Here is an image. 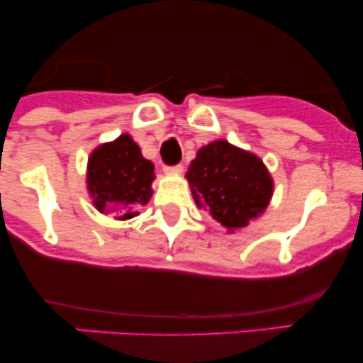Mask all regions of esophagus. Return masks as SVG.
I'll use <instances>...</instances> for the list:
<instances>
[{
  "mask_svg": "<svg viewBox=\"0 0 363 363\" xmlns=\"http://www.w3.org/2000/svg\"><path fill=\"white\" fill-rule=\"evenodd\" d=\"M184 167L182 165H174V167H164L165 174H170V176H181Z\"/></svg>",
  "mask_w": 363,
  "mask_h": 363,
  "instance_id": "obj_1",
  "label": "esophagus"
}]
</instances>
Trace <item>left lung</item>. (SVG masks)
Returning <instances> with one entry per match:
<instances>
[{
  "mask_svg": "<svg viewBox=\"0 0 363 363\" xmlns=\"http://www.w3.org/2000/svg\"><path fill=\"white\" fill-rule=\"evenodd\" d=\"M186 179L196 206L208 211L228 232L247 227L264 213L274 189L264 162L227 140H215L199 148Z\"/></svg>",
  "mask_w": 363,
  "mask_h": 363,
  "instance_id": "8db88e82",
  "label": "left lung"
}]
</instances>
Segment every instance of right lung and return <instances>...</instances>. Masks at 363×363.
I'll return each mask as SVG.
<instances>
[{
    "mask_svg": "<svg viewBox=\"0 0 363 363\" xmlns=\"http://www.w3.org/2000/svg\"><path fill=\"white\" fill-rule=\"evenodd\" d=\"M155 167L141 155L135 140L124 133L99 145L86 164V189L91 203L104 215L129 220L152 198Z\"/></svg>",
    "mask_w": 363,
    "mask_h": 363,
    "instance_id": "1",
    "label": "right lung"
}]
</instances>
